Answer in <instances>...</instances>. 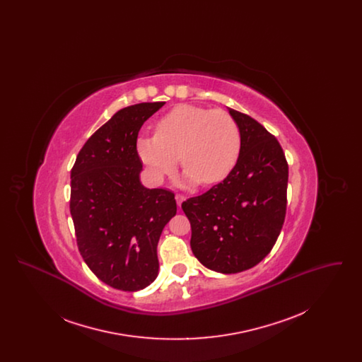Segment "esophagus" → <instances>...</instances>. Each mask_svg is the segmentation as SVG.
<instances>
[{"mask_svg": "<svg viewBox=\"0 0 362 362\" xmlns=\"http://www.w3.org/2000/svg\"><path fill=\"white\" fill-rule=\"evenodd\" d=\"M175 199H176L177 206H180V205H182V202L186 199V197H185V195H182V194H176V195H175Z\"/></svg>", "mask_w": 362, "mask_h": 362, "instance_id": "obj_1", "label": "esophagus"}]
</instances>
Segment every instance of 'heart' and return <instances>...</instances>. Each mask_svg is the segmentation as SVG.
<instances>
[{
  "label": "heart",
  "instance_id": "1",
  "mask_svg": "<svg viewBox=\"0 0 362 362\" xmlns=\"http://www.w3.org/2000/svg\"><path fill=\"white\" fill-rule=\"evenodd\" d=\"M240 149V129L229 112L191 104L165 114L155 136L137 139L138 156L156 182L171 175L180 157L189 182L218 183L235 168Z\"/></svg>",
  "mask_w": 362,
  "mask_h": 362
}]
</instances>
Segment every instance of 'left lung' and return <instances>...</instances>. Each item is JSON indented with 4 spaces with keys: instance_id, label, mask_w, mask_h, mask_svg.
I'll return each instance as SVG.
<instances>
[{
    "instance_id": "1",
    "label": "left lung",
    "mask_w": 362,
    "mask_h": 362,
    "mask_svg": "<svg viewBox=\"0 0 362 362\" xmlns=\"http://www.w3.org/2000/svg\"><path fill=\"white\" fill-rule=\"evenodd\" d=\"M241 134L239 160L224 180L182 204L189 245L205 267L233 274L258 264L274 247L286 214L288 163L254 118L229 108Z\"/></svg>"
}]
</instances>
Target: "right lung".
<instances>
[{
    "instance_id": "add662e5",
    "label": "right lung",
    "mask_w": 362,
    "mask_h": 362,
    "mask_svg": "<svg viewBox=\"0 0 362 362\" xmlns=\"http://www.w3.org/2000/svg\"><path fill=\"white\" fill-rule=\"evenodd\" d=\"M165 102L122 108L88 138L70 173V214L78 251L104 284L137 292L158 274L157 243L176 214L173 191L146 189L138 132Z\"/></svg>"
}]
</instances>
